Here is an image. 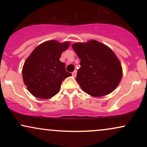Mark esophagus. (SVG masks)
<instances>
[{
	"instance_id": "esophagus-1",
	"label": "esophagus",
	"mask_w": 147,
	"mask_h": 147,
	"mask_svg": "<svg viewBox=\"0 0 147 147\" xmlns=\"http://www.w3.org/2000/svg\"><path fill=\"white\" fill-rule=\"evenodd\" d=\"M72 75L74 77H75L76 76H77V71H76V70H75V71H73L72 72Z\"/></svg>"
}]
</instances>
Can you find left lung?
I'll use <instances>...</instances> for the list:
<instances>
[{"label":"left lung","instance_id":"obj_1","mask_svg":"<svg viewBox=\"0 0 147 147\" xmlns=\"http://www.w3.org/2000/svg\"><path fill=\"white\" fill-rule=\"evenodd\" d=\"M72 47L81 59L76 80L82 90L93 97L113 92L122 77V65L113 50L95 40Z\"/></svg>","mask_w":147,"mask_h":147}]
</instances>
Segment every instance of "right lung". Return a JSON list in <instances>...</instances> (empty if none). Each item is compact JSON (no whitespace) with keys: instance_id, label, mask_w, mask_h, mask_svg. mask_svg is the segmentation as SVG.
<instances>
[{"instance_id":"1","label":"right lung","mask_w":147,"mask_h":147,"mask_svg":"<svg viewBox=\"0 0 147 147\" xmlns=\"http://www.w3.org/2000/svg\"><path fill=\"white\" fill-rule=\"evenodd\" d=\"M70 43L51 40L36 47L25 61L23 79L32 95L40 99H49L59 92L62 82L71 73L65 70V63L60 61L62 52Z\"/></svg>"}]
</instances>
